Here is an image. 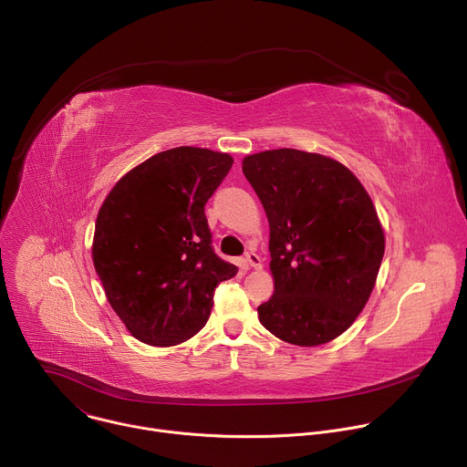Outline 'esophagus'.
Returning <instances> with one entry per match:
<instances>
[{"mask_svg": "<svg viewBox=\"0 0 467 467\" xmlns=\"http://www.w3.org/2000/svg\"><path fill=\"white\" fill-rule=\"evenodd\" d=\"M245 260H247V264L251 265V268H254V270L262 268V260H260V256L256 253H253V251L245 253Z\"/></svg>", "mask_w": 467, "mask_h": 467, "instance_id": "1", "label": "esophagus"}]
</instances>
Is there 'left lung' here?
Instances as JSON below:
<instances>
[{"label":"left lung","instance_id":"obj_1","mask_svg":"<svg viewBox=\"0 0 467 467\" xmlns=\"http://www.w3.org/2000/svg\"><path fill=\"white\" fill-rule=\"evenodd\" d=\"M242 171L270 222L275 290L260 323L294 346L335 340L366 306L382 262L371 197L338 161L299 150L249 155Z\"/></svg>","mask_w":467,"mask_h":467}]
</instances>
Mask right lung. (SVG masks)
I'll list each match as a JSON object with an SVG mask.
<instances>
[{
    "label": "right lung",
    "instance_id": "1",
    "mask_svg": "<svg viewBox=\"0 0 467 467\" xmlns=\"http://www.w3.org/2000/svg\"><path fill=\"white\" fill-rule=\"evenodd\" d=\"M233 157L173 148L125 173L103 202L92 244L107 299L137 340L168 348L202 330L214 290L238 268L213 249L205 205Z\"/></svg>",
    "mask_w": 467,
    "mask_h": 467
}]
</instances>
